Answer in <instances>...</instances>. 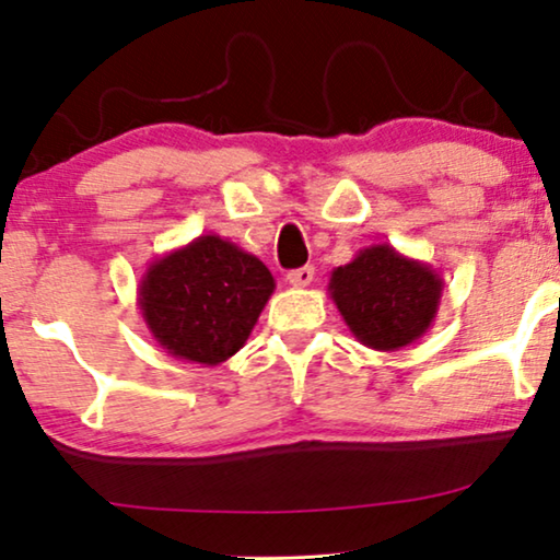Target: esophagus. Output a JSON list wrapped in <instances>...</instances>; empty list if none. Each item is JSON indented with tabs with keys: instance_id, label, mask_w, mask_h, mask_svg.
<instances>
[{
	"instance_id": "esophagus-1",
	"label": "esophagus",
	"mask_w": 560,
	"mask_h": 560,
	"mask_svg": "<svg viewBox=\"0 0 560 560\" xmlns=\"http://www.w3.org/2000/svg\"><path fill=\"white\" fill-rule=\"evenodd\" d=\"M313 275H316V270L313 267H301V270H290L288 272V282L293 288H308L313 282Z\"/></svg>"
}]
</instances>
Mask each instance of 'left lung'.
<instances>
[{
  "instance_id": "obj_1",
  "label": "left lung",
  "mask_w": 560,
  "mask_h": 560,
  "mask_svg": "<svg viewBox=\"0 0 560 560\" xmlns=\"http://www.w3.org/2000/svg\"><path fill=\"white\" fill-rule=\"evenodd\" d=\"M328 295L359 343L397 351L433 326L443 278L433 265L389 244H372L359 249L349 265L336 267Z\"/></svg>"
}]
</instances>
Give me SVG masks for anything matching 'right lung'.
<instances>
[{
    "instance_id": "add662e5",
    "label": "right lung",
    "mask_w": 560,
    "mask_h": 560,
    "mask_svg": "<svg viewBox=\"0 0 560 560\" xmlns=\"http://www.w3.org/2000/svg\"><path fill=\"white\" fill-rule=\"evenodd\" d=\"M272 293L275 278L262 259L203 234L144 267L137 303L167 354L217 366L247 343Z\"/></svg>"
}]
</instances>
